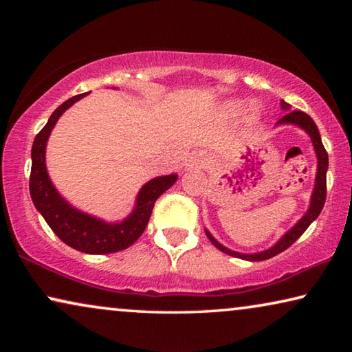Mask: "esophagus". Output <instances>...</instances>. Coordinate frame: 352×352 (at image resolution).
Listing matches in <instances>:
<instances>
[{"mask_svg":"<svg viewBox=\"0 0 352 352\" xmlns=\"http://www.w3.org/2000/svg\"><path fill=\"white\" fill-rule=\"evenodd\" d=\"M210 164V155L206 152H195L188 160V169H204Z\"/></svg>","mask_w":352,"mask_h":352,"instance_id":"esophagus-1","label":"esophagus"}]
</instances>
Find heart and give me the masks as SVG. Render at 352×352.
<instances>
[{"instance_id":"obj_1","label":"heart","mask_w":352,"mask_h":352,"mask_svg":"<svg viewBox=\"0 0 352 352\" xmlns=\"http://www.w3.org/2000/svg\"><path fill=\"white\" fill-rule=\"evenodd\" d=\"M243 110V105L241 102H230L223 107V111L226 115H239V113ZM256 118V113H252V119Z\"/></svg>"}]
</instances>
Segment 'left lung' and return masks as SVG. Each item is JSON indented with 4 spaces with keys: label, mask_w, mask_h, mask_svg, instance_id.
Listing matches in <instances>:
<instances>
[{
    "label": "left lung",
    "mask_w": 352,
    "mask_h": 352,
    "mask_svg": "<svg viewBox=\"0 0 352 352\" xmlns=\"http://www.w3.org/2000/svg\"><path fill=\"white\" fill-rule=\"evenodd\" d=\"M281 107L284 110L290 109V105L285 104L284 100H281ZM278 124H294V126L301 127L309 136H311V140H312L315 153H317L318 164H317V177H315L314 192H312V197H311V206H309V210H307L305 216L298 220L294 228H290L287 233H285L281 237V239H279L275 243V245L270 247L269 250H264V252H259V253L243 254V253L233 252V250L226 248V247L222 245V243H219L211 236L210 231H206L208 239L212 242L214 247L219 248L220 252H223L226 254L234 256V258H241V259H245V261H265V259H270V258H273V256H276L281 252H284V250H287L292 245V243H294L298 239V237L305 233V231L307 230V226L318 217V214L321 212V210H323V206H324V201H326V170H327V162H329V160H327V152H326V148L323 146V142H321V136H320V132L317 129V124L314 122V119L309 116L307 113L300 111V110L289 111L287 115L279 119Z\"/></svg>",
    "instance_id": "8db88e82"
}]
</instances>
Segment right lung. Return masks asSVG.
Wrapping results in <instances>:
<instances>
[{"instance_id":"right-lung-1","label":"right lung","mask_w":352,"mask_h":352,"mask_svg":"<svg viewBox=\"0 0 352 352\" xmlns=\"http://www.w3.org/2000/svg\"><path fill=\"white\" fill-rule=\"evenodd\" d=\"M83 96H87V93L77 94V96L65 100L60 107H57L56 111L47 119L46 126L35 136L31 152L32 168L31 178H29V190H31V197L37 211L58 236V239L77 252L109 254L129 248L144 233L155 200L177 182V174L157 177L147 182L140 189L135 210L122 222L107 223L104 220L71 206L57 192L54 184L50 180L45 164V152L47 138H50L51 130L54 129L58 118Z\"/></svg>"}]
</instances>
